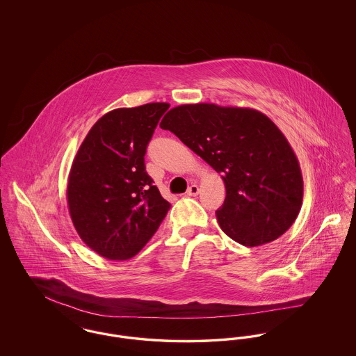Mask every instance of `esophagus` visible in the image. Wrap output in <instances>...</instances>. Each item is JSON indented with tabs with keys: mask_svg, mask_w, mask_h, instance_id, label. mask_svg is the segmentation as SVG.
I'll list each match as a JSON object with an SVG mask.
<instances>
[{
	"mask_svg": "<svg viewBox=\"0 0 356 356\" xmlns=\"http://www.w3.org/2000/svg\"><path fill=\"white\" fill-rule=\"evenodd\" d=\"M199 192H200V189H199V186L197 184H192V186H189L188 189H186V196H197L199 195Z\"/></svg>",
	"mask_w": 356,
	"mask_h": 356,
	"instance_id": "obj_1",
	"label": "esophagus"
}]
</instances>
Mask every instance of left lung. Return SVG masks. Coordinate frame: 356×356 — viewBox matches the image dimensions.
<instances>
[{"label":"left lung","instance_id":"obj_1","mask_svg":"<svg viewBox=\"0 0 356 356\" xmlns=\"http://www.w3.org/2000/svg\"><path fill=\"white\" fill-rule=\"evenodd\" d=\"M221 173L222 232L245 247L282 236L303 202V177L286 136L264 113L216 104L172 108L160 122Z\"/></svg>","mask_w":356,"mask_h":356}]
</instances>
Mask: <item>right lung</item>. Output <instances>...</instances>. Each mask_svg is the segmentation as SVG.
<instances>
[{"label":"right lung","instance_id":"add662e5","mask_svg":"<svg viewBox=\"0 0 356 356\" xmlns=\"http://www.w3.org/2000/svg\"><path fill=\"white\" fill-rule=\"evenodd\" d=\"M167 102L108 112L90 128L69 172L67 199L85 244L111 260L134 257L170 204L145 170L144 156Z\"/></svg>","mask_w":356,"mask_h":356}]
</instances>
